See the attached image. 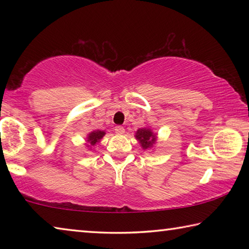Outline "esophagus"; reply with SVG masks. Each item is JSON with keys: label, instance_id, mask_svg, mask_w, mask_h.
I'll return each instance as SVG.
<instances>
[{"label": "esophagus", "instance_id": "obj_1", "mask_svg": "<svg viewBox=\"0 0 249 249\" xmlns=\"http://www.w3.org/2000/svg\"><path fill=\"white\" fill-rule=\"evenodd\" d=\"M115 133L119 134V135H122L125 133V128L123 127V126H116L115 127Z\"/></svg>", "mask_w": 249, "mask_h": 249}]
</instances>
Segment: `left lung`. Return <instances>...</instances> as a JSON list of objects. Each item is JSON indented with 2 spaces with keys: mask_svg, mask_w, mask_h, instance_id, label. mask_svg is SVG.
<instances>
[{
  "mask_svg": "<svg viewBox=\"0 0 249 249\" xmlns=\"http://www.w3.org/2000/svg\"><path fill=\"white\" fill-rule=\"evenodd\" d=\"M136 140L140 141L142 148L147 149L156 142V135L149 128H140L136 132Z\"/></svg>",
  "mask_w": 249,
  "mask_h": 249,
  "instance_id": "obj_1",
  "label": "left lung"
}]
</instances>
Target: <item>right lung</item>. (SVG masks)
<instances>
[{
	"label": "right lung",
	"instance_id": "add662e5",
	"mask_svg": "<svg viewBox=\"0 0 249 249\" xmlns=\"http://www.w3.org/2000/svg\"><path fill=\"white\" fill-rule=\"evenodd\" d=\"M104 135L105 133L103 130H94V132L90 133L89 136H88V142H89L90 146H94L96 142H99Z\"/></svg>",
	"mask_w": 249,
	"mask_h": 249
}]
</instances>
